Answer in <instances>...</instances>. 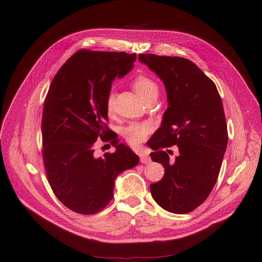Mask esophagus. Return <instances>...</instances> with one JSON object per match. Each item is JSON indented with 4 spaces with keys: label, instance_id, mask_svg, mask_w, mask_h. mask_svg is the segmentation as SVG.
Masks as SVG:
<instances>
[{
    "label": "esophagus",
    "instance_id": "34e87169",
    "mask_svg": "<svg viewBox=\"0 0 262 262\" xmlns=\"http://www.w3.org/2000/svg\"><path fill=\"white\" fill-rule=\"evenodd\" d=\"M140 161H141V163H143V164H149L151 162V159H150V157H149L147 154H142L141 156H140Z\"/></svg>",
    "mask_w": 262,
    "mask_h": 262
}]
</instances>
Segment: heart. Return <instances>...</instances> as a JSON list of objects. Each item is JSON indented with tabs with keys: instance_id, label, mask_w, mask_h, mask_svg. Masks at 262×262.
<instances>
[{
	"instance_id": "heart-1",
	"label": "heart",
	"mask_w": 262,
	"mask_h": 262,
	"mask_svg": "<svg viewBox=\"0 0 262 262\" xmlns=\"http://www.w3.org/2000/svg\"><path fill=\"white\" fill-rule=\"evenodd\" d=\"M133 88L141 99H144L151 94H159V87L157 83L149 77L144 76V74H140V76H138L134 80ZM114 102L115 92L112 90L108 92L106 97V108L110 114L113 113L114 111ZM151 130L152 126L148 122L132 123L124 128L123 137L129 145L138 146L147 139L148 135L151 133Z\"/></svg>"
}]
</instances>
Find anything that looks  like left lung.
<instances>
[{"instance_id":"1","label":"left lung","mask_w":262,"mask_h":262,"mask_svg":"<svg viewBox=\"0 0 262 262\" xmlns=\"http://www.w3.org/2000/svg\"><path fill=\"white\" fill-rule=\"evenodd\" d=\"M139 60L163 81L168 99L162 125L148 141L156 150L150 154L152 161L165 168L164 177L150 184V192L165 210L188 213L209 196L226 151L222 99L214 83L188 59L140 54ZM173 144L180 155L171 161V151L163 148Z\"/></svg>"}]
</instances>
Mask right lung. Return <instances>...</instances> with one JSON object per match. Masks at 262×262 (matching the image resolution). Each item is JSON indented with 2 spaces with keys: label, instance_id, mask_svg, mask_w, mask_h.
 <instances>
[{
  "label": "right lung",
  "instance_id": "right-lung-1",
  "mask_svg": "<svg viewBox=\"0 0 262 262\" xmlns=\"http://www.w3.org/2000/svg\"><path fill=\"white\" fill-rule=\"evenodd\" d=\"M136 54L81 50L59 69L47 94L42 113V157L49 183L69 209L94 214L113 198L116 177L134 168L139 157L112 136L106 97L115 78L133 68ZM100 137L117 151L94 157Z\"/></svg>",
  "mask_w": 262,
  "mask_h": 262
}]
</instances>
